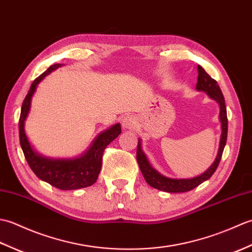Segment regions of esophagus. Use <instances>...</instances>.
Instances as JSON below:
<instances>
[{"instance_id": "obj_1", "label": "esophagus", "mask_w": 252, "mask_h": 252, "mask_svg": "<svg viewBox=\"0 0 252 252\" xmlns=\"http://www.w3.org/2000/svg\"><path fill=\"white\" fill-rule=\"evenodd\" d=\"M121 125H122V127L125 130L133 129V127H134V126H135V118L133 116H130V115L123 117L122 120H121Z\"/></svg>"}]
</instances>
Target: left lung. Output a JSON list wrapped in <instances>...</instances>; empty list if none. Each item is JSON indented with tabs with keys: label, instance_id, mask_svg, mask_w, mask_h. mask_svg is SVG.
I'll list each match as a JSON object with an SVG mask.
<instances>
[{
	"label": "left lung",
	"instance_id": "obj_1",
	"mask_svg": "<svg viewBox=\"0 0 252 252\" xmlns=\"http://www.w3.org/2000/svg\"><path fill=\"white\" fill-rule=\"evenodd\" d=\"M198 81L196 84L197 91H202V92L207 93L212 99H215L220 106V121H221V138H220V145H219V151L215 162L211 164L206 172L196 176L192 179H170L167 176H163L155 170L149 161L147 157L144 154L142 149V143L138 138L137 144V152H136V159L138 167L141 169V172L144 176V179L147 183L154 189H157L159 190L168 191V192H185L194 189L195 187L200 185L203 182L209 180L212 176V174L216 172L219 163L222 157V154L224 151L226 144L227 138V116H226V106L225 100H224V96L222 94V91L219 87L215 79H212L209 74L205 71L201 66H198Z\"/></svg>",
	"mask_w": 252,
	"mask_h": 252
}]
</instances>
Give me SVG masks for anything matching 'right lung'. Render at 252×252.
I'll return each instance as SVG.
<instances>
[{
	"label": "right lung",
	"mask_w": 252,
	"mask_h": 252,
	"mask_svg": "<svg viewBox=\"0 0 252 252\" xmlns=\"http://www.w3.org/2000/svg\"><path fill=\"white\" fill-rule=\"evenodd\" d=\"M58 67H62V63H54L32 82L29 92L24 99L23 107H21L19 118V141L27 162L37 178L47 182L56 189L72 190L91 186L97 181L105 148L120 134L121 126L120 123H117V125L110 126L109 129L99 133L88 151L76 158H46L34 152L26 135L25 121L30 111L31 98L35 92L37 84Z\"/></svg>",
	"instance_id": "add662e5"
}]
</instances>
